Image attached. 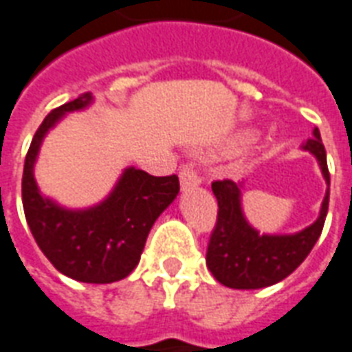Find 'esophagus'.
Listing matches in <instances>:
<instances>
[{"label":"esophagus","instance_id":"34e87169","mask_svg":"<svg viewBox=\"0 0 352 352\" xmlns=\"http://www.w3.org/2000/svg\"><path fill=\"white\" fill-rule=\"evenodd\" d=\"M201 182H203V178L199 176V172H197L195 168H191V166H184V168L180 170V184L184 189L197 188V186H201Z\"/></svg>","mask_w":352,"mask_h":352}]
</instances>
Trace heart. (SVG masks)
I'll return each mask as SVG.
<instances>
[{
	"label": "heart",
	"instance_id": "b5f03b06",
	"mask_svg": "<svg viewBox=\"0 0 352 352\" xmlns=\"http://www.w3.org/2000/svg\"><path fill=\"white\" fill-rule=\"evenodd\" d=\"M248 142H252V136H244L243 144H248Z\"/></svg>",
	"mask_w": 352,
	"mask_h": 352
}]
</instances>
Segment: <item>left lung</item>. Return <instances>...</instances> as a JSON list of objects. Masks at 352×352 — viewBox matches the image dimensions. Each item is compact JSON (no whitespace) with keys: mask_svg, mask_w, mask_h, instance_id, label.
<instances>
[{"mask_svg":"<svg viewBox=\"0 0 352 352\" xmlns=\"http://www.w3.org/2000/svg\"><path fill=\"white\" fill-rule=\"evenodd\" d=\"M303 149L316 157L324 180L330 186L326 149L318 129L303 144ZM212 191L218 199V220L208 241L206 265L218 283L235 290L265 288L280 283L300 267L322 233L330 201V189H326L315 223L294 235H260L244 218L239 184L233 180L212 182Z\"/></svg>","mask_w":352,"mask_h":352,"instance_id":"8db88e82","label":"left lung"}]
</instances>
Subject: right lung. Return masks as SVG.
Returning <instances> with one entry per match:
<instances>
[{
  "label": "right lung",
  "instance_id": "add662e5",
  "mask_svg": "<svg viewBox=\"0 0 352 352\" xmlns=\"http://www.w3.org/2000/svg\"><path fill=\"white\" fill-rule=\"evenodd\" d=\"M91 92L52 109L30 144L22 174V204L30 231L47 260L79 283L109 284L138 265L149 231L180 191L178 176H151L124 168L108 199L85 210H68L39 193L34 164L45 134L64 113L87 108Z\"/></svg>",
  "mask_w": 352,
  "mask_h": 352
}]
</instances>
